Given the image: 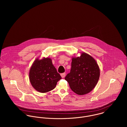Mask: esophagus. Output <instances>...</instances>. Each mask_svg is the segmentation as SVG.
<instances>
[{
  "mask_svg": "<svg viewBox=\"0 0 127 127\" xmlns=\"http://www.w3.org/2000/svg\"><path fill=\"white\" fill-rule=\"evenodd\" d=\"M61 77L63 78H64L65 77V73H63L61 74Z\"/></svg>",
  "mask_w": 127,
  "mask_h": 127,
  "instance_id": "esophagus-1",
  "label": "esophagus"
}]
</instances>
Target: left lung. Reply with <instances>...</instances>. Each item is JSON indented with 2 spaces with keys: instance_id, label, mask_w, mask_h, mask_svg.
I'll return each mask as SVG.
<instances>
[{
  "instance_id": "8db88e82",
  "label": "left lung",
  "mask_w": 127,
  "mask_h": 127,
  "mask_svg": "<svg viewBox=\"0 0 127 127\" xmlns=\"http://www.w3.org/2000/svg\"><path fill=\"white\" fill-rule=\"evenodd\" d=\"M100 76V69L95 60L87 53L73 58L70 72L65 77L71 90L80 95L91 92L96 86Z\"/></svg>"
}]
</instances>
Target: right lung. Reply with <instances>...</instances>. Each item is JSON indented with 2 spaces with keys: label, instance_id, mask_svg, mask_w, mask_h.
Wrapping results in <instances>:
<instances>
[{
  "label": "right lung",
  "instance_id": "right-lung-1",
  "mask_svg": "<svg viewBox=\"0 0 127 127\" xmlns=\"http://www.w3.org/2000/svg\"><path fill=\"white\" fill-rule=\"evenodd\" d=\"M61 79L50 58L36 60L29 72L31 84L36 91L41 93L53 90Z\"/></svg>",
  "mask_w": 127,
  "mask_h": 127
}]
</instances>
